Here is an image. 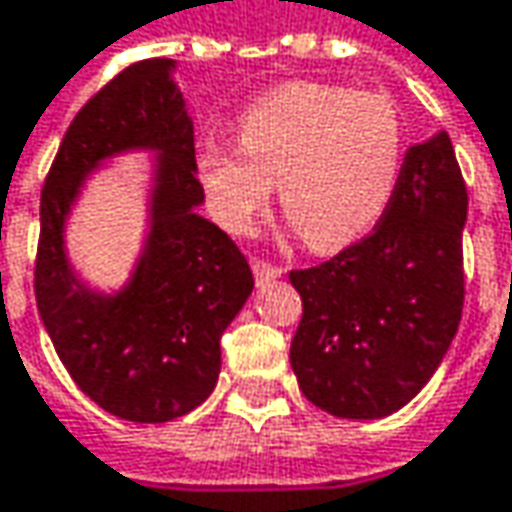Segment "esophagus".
<instances>
[{"instance_id": "obj_1", "label": "esophagus", "mask_w": 512, "mask_h": 512, "mask_svg": "<svg viewBox=\"0 0 512 512\" xmlns=\"http://www.w3.org/2000/svg\"><path fill=\"white\" fill-rule=\"evenodd\" d=\"M250 265H253V276H256V282H259V285H262V282H271V279H276V276L282 274V268H279V265H274V262H265V259H253Z\"/></svg>"}]
</instances>
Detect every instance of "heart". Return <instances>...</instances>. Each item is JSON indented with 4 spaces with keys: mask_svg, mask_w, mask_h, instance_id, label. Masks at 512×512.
<instances>
[{
    "mask_svg": "<svg viewBox=\"0 0 512 512\" xmlns=\"http://www.w3.org/2000/svg\"><path fill=\"white\" fill-rule=\"evenodd\" d=\"M198 180L215 221L247 233L279 183V206L311 250H341L384 212L402 165V119L382 92L297 81L253 101L238 148L206 142Z\"/></svg>",
    "mask_w": 512,
    "mask_h": 512,
    "instance_id": "1",
    "label": "heart"
}]
</instances>
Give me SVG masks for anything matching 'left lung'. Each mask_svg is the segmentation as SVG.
<instances>
[{"mask_svg": "<svg viewBox=\"0 0 512 512\" xmlns=\"http://www.w3.org/2000/svg\"><path fill=\"white\" fill-rule=\"evenodd\" d=\"M466 206L452 139L437 133L405 154L370 236L288 274L303 300L291 367L311 405L379 420L434 376L463 311Z\"/></svg>", "mask_w": 512, "mask_h": 512, "instance_id": "obj_1", "label": "left lung"}]
</instances>
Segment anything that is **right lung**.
<instances>
[{
    "mask_svg": "<svg viewBox=\"0 0 512 512\" xmlns=\"http://www.w3.org/2000/svg\"><path fill=\"white\" fill-rule=\"evenodd\" d=\"M171 60H136L78 110L40 195L34 297L57 355L95 405L130 422L195 411L221 373V335L253 291L238 244L201 218L195 130ZM163 150L155 227L134 282L90 295L62 256V221L80 177L125 147Z\"/></svg>",
    "mask_w": 512,
    "mask_h": 512,
    "instance_id": "right-lung-1",
    "label": "right lung"
}]
</instances>
